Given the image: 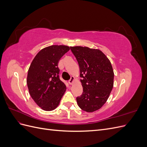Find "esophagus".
<instances>
[{
	"label": "esophagus",
	"mask_w": 147,
	"mask_h": 147,
	"mask_svg": "<svg viewBox=\"0 0 147 147\" xmlns=\"http://www.w3.org/2000/svg\"><path fill=\"white\" fill-rule=\"evenodd\" d=\"M74 80H75V78H74V77H71L70 79L69 80V83L70 84H73V83H74Z\"/></svg>",
	"instance_id": "1"
}]
</instances>
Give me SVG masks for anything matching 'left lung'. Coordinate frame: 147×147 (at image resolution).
Here are the masks:
<instances>
[{"label":"left lung","mask_w":147,"mask_h":147,"mask_svg":"<svg viewBox=\"0 0 147 147\" xmlns=\"http://www.w3.org/2000/svg\"><path fill=\"white\" fill-rule=\"evenodd\" d=\"M80 67L83 94L77 97L79 107L87 112L100 109L113 86L114 73L110 60L98 49L71 47Z\"/></svg>","instance_id":"8db88e82"}]
</instances>
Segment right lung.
Here are the masks:
<instances>
[{
  "label": "right lung",
  "mask_w": 147,
  "mask_h": 147,
  "mask_svg": "<svg viewBox=\"0 0 147 147\" xmlns=\"http://www.w3.org/2000/svg\"><path fill=\"white\" fill-rule=\"evenodd\" d=\"M70 47L51 45L40 51L28 70L27 84L29 94L42 110L51 111L59 105L66 91L59 79L58 63Z\"/></svg>",
  "instance_id": "obj_1"
}]
</instances>
